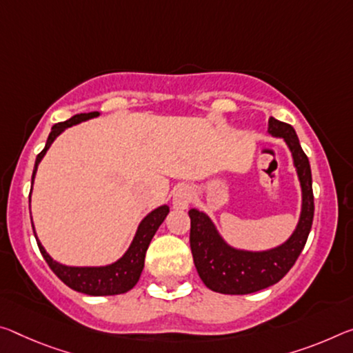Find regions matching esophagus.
Here are the masks:
<instances>
[{
    "instance_id": "1",
    "label": "esophagus",
    "mask_w": 353,
    "mask_h": 353,
    "mask_svg": "<svg viewBox=\"0 0 353 353\" xmlns=\"http://www.w3.org/2000/svg\"><path fill=\"white\" fill-rule=\"evenodd\" d=\"M190 201H192V193H190V190L187 187L176 188L174 194H172V207H174V209H187Z\"/></svg>"
}]
</instances>
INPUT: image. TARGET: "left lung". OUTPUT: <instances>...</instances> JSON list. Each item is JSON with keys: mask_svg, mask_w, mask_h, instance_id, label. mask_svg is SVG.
<instances>
[{"mask_svg": "<svg viewBox=\"0 0 353 353\" xmlns=\"http://www.w3.org/2000/svg\"><path fill=\"white\" fill-rule=\"evenodd\" d=\"M268 132L273 137L284 138L294 157L300 179L303 204L299 226L286 243L270 251H240L225 243L209 216L196 209L188 210L190 215V247L199 278L214 292L243 295L253 294L276 284L292 268L310 236L314 218V194L310 160L300 146L294 127L270 117Z\"/></svg>", "mask_w": 353, "mask_h": 353, "instance_id": "obj_1", "label": "left lung"}]
</instances>
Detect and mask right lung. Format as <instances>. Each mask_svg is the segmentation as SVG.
Masks as SVG:
<instances>
[{
  "instance_id": "1",
  "label": "right lung",
  "mask_w": 353,
  "mask_h": 353,
  "mask_svg": "<svg viewBox=\"0 0 353 353\" xmlns=\"http://www.w3.org/2000/svg\"><path fill=\"white\" fill-rule=\"evenodd\" d=\"M96 116H99L97 111H92V113L75 114L72 116L69 121L59 122V124H54L52 127V132H50L48 135L46 148H43L42 152L39 154L36 159L31 182L34 181L39 161H41L42 157L46 155L47 149L50 148V144L54 141V138L58 137L64 128L72 127L78 124V122L91 119V117H96ZM168 212H170V207L168 205H161L159 209L150 212V214L141 221V225H139L137 236L133 239L130 248L127 250V253L122 256L119 261L114 262V264L106 265V267H67L53 261L52 257L47 254V251L43 250L41 242H39V239H36L37 247L41 250L43 259H46V262L48 264V267L52 268L54 275L58 276L65 286L77 290V292H81L86 295L124 294L135 286L139 276H141V272L144 267V257H146V251L149 248L150 240H152L159 226L163 223Z\"/></svg>"
}]
</instances>
